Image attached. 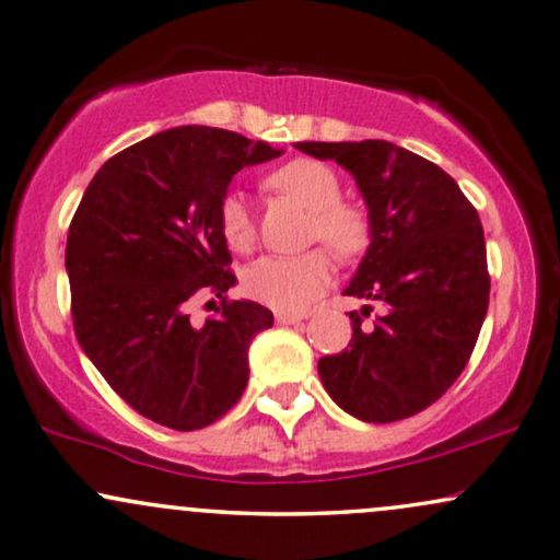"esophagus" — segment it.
Returning a JSON list of instances; mask_svg holds the SVG:
<instances>
[{
	"label": "esophagus",
	"instance_id": "1",
	"mask_svg": "<svg viewBox=\"0 0 560 560\" xmlns=\"http://www.w3.org/2000/svg\"><path fill=\"white\" fill-rule=\"evenodd\" d=\"M277 322L279 325H302L304 317L302 314H289V312H277Z\"/></svg>",
	"mask_w": 560,
	"mask_h": 560
}]
</instances>
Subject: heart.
Here are the masks:
<instances>
[{"label": "heart", "instance_id": "obj_1", "mask_svg": "<svg viewBox=\"0 0 560 560\" xmlns=\"http://www.w3.org/2000/svg\"><path fill=\"white\" fill-rule=\"evenodd\" d=\"M266 187L312 212V238H322L340 258L365 250L370 241L368 215L358 205L342 202L335 170L317 160H291L264 179ZM220 233L233 250H248L256 225L243 195L231 192L220 202ZM332 281V258L314 248L302 256H264L243 277L248 296L279 312H302Z\"/></svg>", "mask_w": 560, "mask_h": 560}]
</instances>
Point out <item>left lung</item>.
I'll return each mask as SVG.
<instances>
[{
	"mask_svg": "<svg viewBox=\"0 0 560 560\" xmlns=\"http://www.w3.org/2000/svg\"><path fill=\"white\" fill-rule=\"evenodd\" d=\"M299 152L332 160L355 177L370 246L345 294L383 304L352 340L319 360V377L342 411L390 423L423 411L467 365L490 304L485 233L459 185L434 162L383 139L299 141Z\"/></svg>",
	"mask_w": 560,
	"mask_h": 560,
	"instance_id": "8db88e82",
	"label": "left lung"
}]
</instances>
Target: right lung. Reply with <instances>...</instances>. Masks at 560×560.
<instances>
[{"instance_id":"1","label":"right lung","mask_w":560,"mask_h":560,"mask_svg":"<svg viewBox=\"0 0 560 560\" xmlns=\"http://www.w3.org/2000/svg\"><path fill=\"white\" fill-rule=\"evenodd\" d=\"M283 149L210 126H177L112 156L68 231L66 271L81 348L133 411L195 431L218 421L248 383V348L273 325L266 306L225 302L235 277L220 202L243 167ZM198 293L224 299L192 326Z\"/></svg>"}]
</instances>
